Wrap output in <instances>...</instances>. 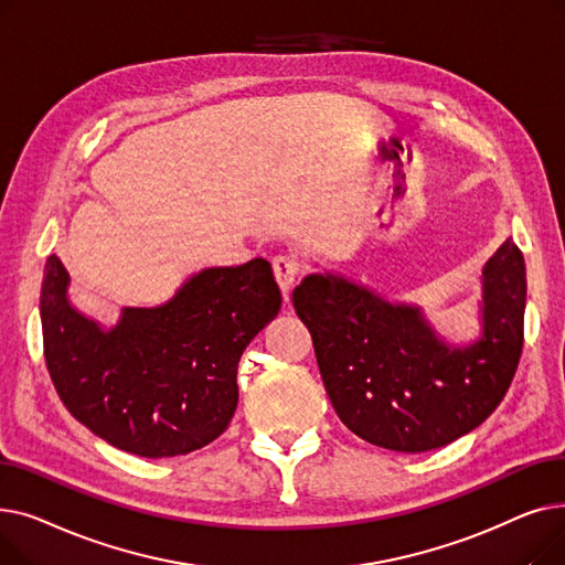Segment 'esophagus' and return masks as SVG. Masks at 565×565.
Segmentation results:
<instances>
[{
  "label": "esophagus",
  "mask_w": 565,
  "mask_h": 565,
  "mask_svg": "<svg viewBox=\"0 0 565 565\" xmlns=\"http://www.w3.org/2000/svg\"><path fill=\"white\" fill-rule=\"evenodd\" d=\"M273 273H275V279L279 284V288L284 290V295L288 298V290L292 288V284L298 281V277L302 275V265L290 258V256H277L273 260Z\"/></svg>",
  "instance_id": "34e87169"
}]
</instances>
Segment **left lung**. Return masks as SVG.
Returning <instances> with one entry per match:
<instances>
[{
  "mask_svg": "<svg viewBox=\"0 0 565 565\" xmlns=\"http://www.w3.org/2000/svg\"><path fill=\"white\" fill-rule=\"evenodd\" d=\"M524 302V258L511 237L486 265L483 337L467 348L439 341L419 309L343 277L309 275L292 290L339 419L401 454L447 447L497 409L522 354Z\"/></svg>",
  "mask_w": 565,
  "mask_h": 565,
  "instance_id": "obj_1",
  "label": "left lung"
}]
</instances>
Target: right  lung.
I'll return each mask as SVG.
<instances>
[{
    "label": "right lung",
    "instance_id": "right-lung-1",
    "mask_svg": "<svg viewBox=\"0 0 565 565\" xmlns=\"http://www.w3.org/2000/svg\"><path fill=\"white\" fill-rule=\"evenodd\" d=\"M68 273L45 263V364L73 417L111 447L171 458L217 439L237 407V362L281 309L265 258L194 275L153 309H124L103 332L66 298Z\"/></svg>",
    "mask_w": 565,
    "mask_h": 565
}]
</instances>
